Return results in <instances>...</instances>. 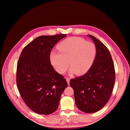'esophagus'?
Here are the masks:
<instances>
[{
	"label": "esophagus",
	"instance_id": "obj_1",
	"mask_svg": "<svg viewBox=\"0 0 130 130\" xmlns=\"http://www.w3.org/2000/svg\"><path fill=\"white\" fill-rule=\"evenodd\" d=\"M66 81H67V83H68V85H69V82H70V79H69V78H66Z\"/></svg>",
	"mask_w": 130,
	"mask_h": 130
}]
</instances>
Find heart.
Listing matches in <instances>:
<instances>
[{"instance_id": "1", "label": "heart", "mask_w": 130, "mask_h": 130, "mask_svg": "<svg viewBox=\"0 0 130 130\" xmlns=\"http://www.w3.org/2000/svg\"><path fill=\"white\" fill-rule=\"evenodd\" d=\"M59 52L53 50L50 54L52 65L59 73L64 74L69 64L70 73L77 75L87 72L93 64L96 48L91 42L78 37L67 38L58 45Z\"/></svg>"}]
</instances>
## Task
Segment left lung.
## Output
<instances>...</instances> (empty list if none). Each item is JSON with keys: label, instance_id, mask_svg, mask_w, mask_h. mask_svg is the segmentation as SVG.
I'll use <instances>...</instances> for the list:
<instances>
[{"label": "left lung", "instance_id": "left-lung-1", "mask_svg": "<svg viewBox=\"0 0 130 130\" xmlns=\"http://www.w3.org/2000/svg\"><path fill=\"white\" fill-rule=\"evenodd\" d=\"M88 36L96 48L94 62L85 75L71 79L70 85L73 89L77 107L84 113H92L100 110L108 101L115 83V71L107 48L94 36Z\"/></svg>", "mask_w": 130, "mask_h": 130}]
</instances>
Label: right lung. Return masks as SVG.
<instances>
[{"instance_id":"obj_1","label":"right lung","mask_w":130,"mask_h":130,"mask_svg":"<svg viewBox=\"0 0 130 130\" xmlns=\"http://www.w3.org/2000/svg\"><path fill=\"white\" fill-rule=\"evenodd\" d=\"M66 34L42 35L22 50L18 61L16 84L26 105L33 112L49 115L57 110L68 84L50 60L52 48Z\"/></svg>"}]
</instances>
